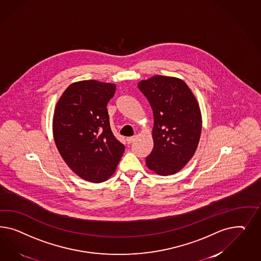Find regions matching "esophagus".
Listing matches in <instances>:
<instances>
[{"instance_id":"1","label":"esophagus","mask_w":261,"mask_h":261,"mask_svg":"<svg viewBox=\"0 0 261 261\" xmlns=\"http://www.w3.org/2000/svg\"><path fill=\"white\" fill-rule=\"evenodd\" d=\"M136 140V136H132V137H128L126 139L127 143H132Z\"/></svg>"}]
</instances>
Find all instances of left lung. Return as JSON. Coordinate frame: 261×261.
<instances>
[{"instance_id":"1","label":"left lung","mask_w":261,"mask_h":261,"mask_svg":"<svg viewBox=\"0 0 261 261\" xmlns=\"http://www.w3.org/2000/svg\"><path fill=\"white\" fill-rule=\"evenodd\" d=\"M154 115V147L145 158L147 167L160 175L176 173L194 155L202 130L201 111L182 79L155 75L139 85Z\"/></svg>"}]
</instances>
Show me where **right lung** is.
<instances>
[{
	"instance_id": "right-lung-1",
	"label": "right lung",
	"mask_w": 261,
	"mask_h": 261,
	"mask_svg": "<svg viewBox=\"0 0 261 261\" xmlns=\"http://www.w3.org/2000/svg\"><path fill=\"white\" fill-rule=\"evenodd\" d=\"M115 92V84L83 80L67 88L56 104V147L71 170L89 182L110 178L124 152L111 130L106 108Z\"/></svg>"
}]
</instances>
